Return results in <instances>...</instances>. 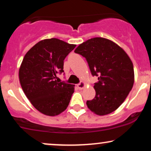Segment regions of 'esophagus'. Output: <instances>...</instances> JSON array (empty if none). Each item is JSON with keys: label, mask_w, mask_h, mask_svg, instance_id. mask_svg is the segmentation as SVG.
<instances>
[{"label": "esophagus", "mask_w": 151, "mask_h": 151, "mask_svg": "<svg viewBox=\"0 0 151 151\" xmlns=\"http://www.w3.org/2000/svg\"><path fill=\"white\" fill-rule=\"evenodd\" d=\"M85 86H86V84H85L84 82H81V83H79V84H77L78 88H79V89H80V90L83 89V88H84Z\"/></svg>", "instance_id": "34e87169"}]
</instances>
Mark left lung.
<instances>
[{
	"instance_id": "obj_1",
	"label": "left lung",
	"mask_w": 151,
	"mask_h": 151,
	"mask_svg": "<svg viewBox=\"0 0 151 151\" xmlns=\"http://www.w3.org/2000/svg\"><path fill=\"white\" fill-rule=\"evenodd\" d=\"M74 52L86 59L95 83V98L87 101L88 108L96 115L111 113L124 101L134 82L133 63L126 52L113 41L96 37L81 43Z\"/></svg>"
}]
</instances>
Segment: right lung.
I'll list each match as a JSON object with an SVG mask.
<instances>
[{"mask_svg":"<svg viewBox=\"0 0 151 151\" xmlns=\"http://www.w3.org/2000/svg\"><path fill=\"white\" fill-rule=\"evenodd\" d=\"M76 47L55 38L40 41L27 52L19 70L24 93L33 106L48 116L68 108L74 85L56 80L64 72V60Z\"/></svg>","mask_w":151,"mask_h":151,"instance_id":"obj_1","label":"right lung"}]
</instances>
